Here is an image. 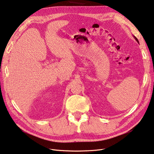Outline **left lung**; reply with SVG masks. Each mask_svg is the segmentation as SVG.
I'll list each match as a JSON object with an SVG mask.
<instances>
[{
	"label": "left lung",
	"mask_w": 154,
	"mask_h": 154,
	"mask_svg": "<svg viewBox=\"0 0 154 154\" xmlns=\"http://www.w3.org/2000/svg\"><path fill=\"white\" fill-rule=\"evenodd\" d=\"M134 37V38L136 39V41H137V42H138V39H137V37Z\"/></svg>",
	"instance_id": "left-lung-1"
}]
</instances>
